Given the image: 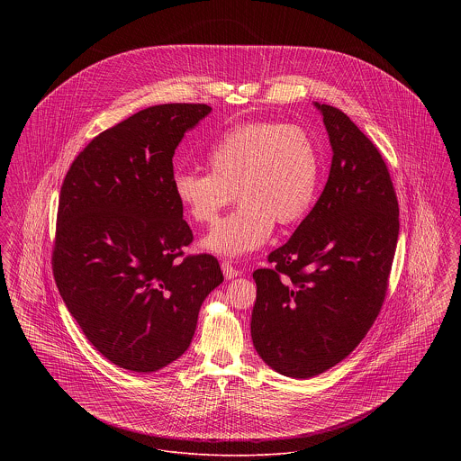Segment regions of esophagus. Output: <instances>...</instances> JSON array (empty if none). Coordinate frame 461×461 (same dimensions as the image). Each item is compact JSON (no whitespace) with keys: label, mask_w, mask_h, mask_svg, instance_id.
<instances>
[{"label":"esophagus","mask_w":461,"mask_h":461,"mask_svg":"<svg viewBox=\"0 0 461 461\" xmlns=\"http://www.w3.org/2000/svg\"><path fill=\"white\" fill-rule=\"evenodd\" d=\"M221 269H222V275H224V278H226V280H233V278H237V276H240L241 275L240 269L233 267V266L228 263V261H222V264H221Z\"/></svg>","instance_id":"esophagus-1"}]
</instances>
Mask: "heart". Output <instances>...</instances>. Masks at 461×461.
<instances>
[{"label": "heart", "mask_w": 461, "mask_h": 461, "mask_svg": "<svg viewBox=\"0 0 461 461\" xmlns=\"http://www.w3.org/2000/svg\"><path fill=\"white\" fill-rule=\"evenodd\" d=\"M211 173L183 171L173 179L179 205L200 224L240 200L200 247L214 256L239 259L269 240L275 222L304 220L318 190L320 158L312 138L299 126L249 122L224 132L207 155Z\"/></svg>", "instance_id": "heart-1"}]
</instances>
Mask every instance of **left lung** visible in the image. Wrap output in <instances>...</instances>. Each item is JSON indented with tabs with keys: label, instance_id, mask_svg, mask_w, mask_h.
<instances>
[{
	"label": "left lung",
	"instance_id": "obj_1",
	"mask_svg": "<svg viewBox=\"0 0 461 461\" xmlns=\"http://www.w3.org/2000/svg\"><path fill=\"white\" fill-rule=\"evenodd\" d=\"M331 147L327 185L294 235L254 271L252 342L292 378L327 372L365 339L385 299L399 235L387 166L342 110L314 102Z\"/></svg>",
	"mask_w": 461,
	"mask_h": 461
}]
</instances>
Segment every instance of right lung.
Masks as SVG:
<instances>
[{
  "label": "right lung",
  "mask_w": 461,
  "mask_h": 461,
  "mask_svg": "<svg viewBox=\"0 0 461 461\" xmlns=\"http://www.w3.org/2000/svg\"><path fill=\"white\" fill-rule=\"evenodd\" d=\"M211 110H140L91 140L60 190L59 292L96 351L130 372L162 370L186 351L202 303L222 284L216 258L177 261L194 235L173 190V155Z\"/></svg>",
  "instance_id": "add662e5"
}]
</instances>
